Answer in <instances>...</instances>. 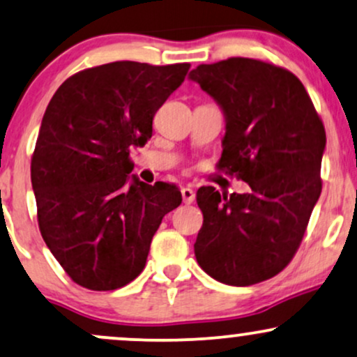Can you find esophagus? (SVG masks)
Instances as JSON below:
<instances>
[{"label": "esophagus", "mask_w": 357, "mask_h": 357, "mask_svg": "<svg viewBox=\"0 0 357 357\" xmlns=\"http://www.w3.org/2000/svg\"><path fill=\"white\" fill-rule=\"evenodd\" d=\"M181 196H183L184 203L191 204V203H195V199H196V191L192 190L191 186H186L181 190Z\"/></svg>", "instance_id": "esophagus-1"}]
</instances>
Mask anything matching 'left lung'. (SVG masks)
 Returning <instances> with one entry per match:
<instances>
[{"instance_id":"8db88e82","label":"left lung","mask_w":357,"mask_h":357,"mask_svg":"<svg viewBox=\"0 0 357 357\" xmlns=\"http://www.w3.org/2000/svg\"><path fill=\"white\" fill-rule=\"evenodd\" d=\"M226 119L220 169L249 184L244 195L197 190L203 211L195 255L229 286L276 276L298 251L319 199L326 131L291 71L251 58L199 64L190 73Z\"/></svg>"}]
</instances>
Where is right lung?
Instances as JSON below:
<instances>
[{"instance_id":"right-lung-1","label":"right lung","mask_w":357,"mask_h":357,"mask_svg":"<svg viewBox=\"0 0 357 357\" xmlns=\"http://www.w3.org/2000/svg\"><path fill=\"white\" fill-rule=\"evenodd\" d=\"M190 63L114 61L68 78L43 116L31 160L38 225L76 284L113 291L139 276L165 214L181 204L174 184L131 174V148L186 78Z\"/></svg>"}]
</instances>
